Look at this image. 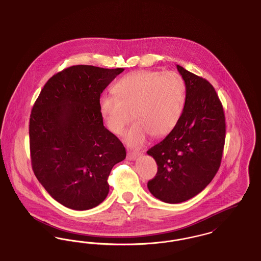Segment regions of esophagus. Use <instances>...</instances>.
<instances>
[{
    "label": "esophagus",
    "mask_w": 261,
    "mask_h": 261,
    "mask_svg": "<svg viewBox=\"0 0 261 261\" xmlns=\"http://www.w3.org/2000/svg\"><path fill=\"white\" fill-rule=\"evenodd\" d=\"M140 154H141L140 152L128 151V153H127V159H128L129 161H134V160H136L137 158H138Z\"/></svg>",
    "instance_id": "34e87169"
}]
</instances>
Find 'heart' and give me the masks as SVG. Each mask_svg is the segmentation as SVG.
<instances>
[{"instance_id":"1","label":"heart","mask_w":261,"mask_h":261,"mask_svg":"<svg viewBox=\"0 0 261 261\" xmlns=\"http://www.w3.org/2000/svg\"><path fill=\"white\" fill-rule=\"evenodd\" d=\"M114 95H102L99 111L112 133L120 135L133 118L136 122L125 134L133 148L142 146L148 135L169 134L178 124L185 106L186 88L175 72L142 70L125 75L112 89Z\"/></svg>"}]
</instances>
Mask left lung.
Returning a JSON list of instances; mask_svg holds the SVG:
<instances>
[{
    "instance_id": "1",
    "label": "left lung",
    "mask_w": 261,
    "mask_h": 261,
    "mask_svg": "<svg viewBox=\"0 0 261 261\" xmlns=\"http://www.w3.org/2000/svg\"><path fill=\"white\" fill-rule=\"evenodd\" d=\"M177 69L186 86L181 118L147 151L159 166L148 189L167 203L192 199L211 183L221 163L226 133L223 107L213 86L180 65Z\"/></svg>"
}]
</instances>
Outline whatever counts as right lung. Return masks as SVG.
<instances>
[{
	"label": "right lung",
	"mask_w": 261,
	"mask_h": 261,
	"mask_svg": "<svg viewBox=\"0 0 261 261\" xmlns=\"http://www.w3.org/2000/svg\"><path fill=\"white\" fill-rule=\"evenodd\" d=\"M124 68L73 65L48 80L29 121L31 163L38 181L65 207L87 211L107 198L112 167L126 158L102 122L99 97Z\"/></svg>",
	"instance_id": "1"
}]
</instances>
